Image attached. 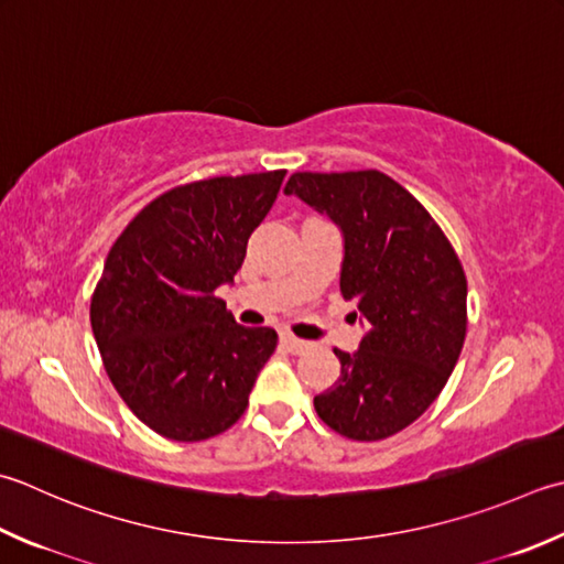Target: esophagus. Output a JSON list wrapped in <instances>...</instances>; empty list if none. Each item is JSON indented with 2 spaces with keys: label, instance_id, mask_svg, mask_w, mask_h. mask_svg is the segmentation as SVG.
<instances>
[{
  "label": "esophagus",
  "instance_id": "1",
  "mask_svg": "<svg viewBox=\"0 0 564 564\" xmlns=\"http://www.w3.org/2000/svg\"><path fill=\"white\" fill-rule=\"evenodd\" d=\"M281 347L285 351H291V355H301V351L307 349V341L305 339H297V337H293L289 333H283L281 335Z\"/></svg>",
  "mask_w": 564,
  "mask_h": 564
}]
</instances>
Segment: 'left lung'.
<instances>
[{
    "mask_svg": "<svg viewBox=\"0 0 564 564\" xmlns=\"http://www.w3.org/2000/svg\"><path fill=\"white\" fill-rule=\"evenodd\" d=\"M285 195L345 235L339 291L369 323L341 373L315 395L327 427L377 443L421 417L445 389L467 335V275L433 215L381 171L293 173ZM357 317V313H355Z\"/></svg>",
    "mask_w": 564,
    "mask_h": 564,
    "instance_id": "left-lung-1",
    "label": "left lung"
}]
</instances>
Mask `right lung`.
<instances>
[{
    "instance_id": "add662e5",
    "label": "right lung",
    "mask_w": 564,
    "mask_h": 564,
    "mask_svg": "<svg viewBox=\"0 0 564 564\" xmlns=\"http://www.w3.org/2000/svg\"><path fill=\"white\" fill-rule=\"evenodd\" d=\"M285 171L175 185L107 253L90 323L109 381L143 425L200 443L245 415L279 335L237 325L215 291L235 279Z\"/></svg>"
}]
</instances>
